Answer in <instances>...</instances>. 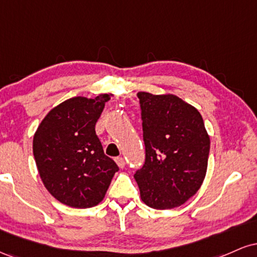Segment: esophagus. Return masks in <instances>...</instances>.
Returning <instances> with one entry per match:
<instances>
[{
	"instance_id": "1",
	"label": "esophagus",
	"mask_w": 257,
	"mask_h": 257,
	"mask_svg": "<svg viewBox=\"0 0 257 257\" xmlns=\"http://www.w3.org/2000/svg\"><path fill=\"white\" fill-rule=\"evenodd\" d=\"M114 161H116L117 166H118L119 168H124V166H125L124 158H123V157H116V158H114Z\"/></svg>"
}]
</instances>
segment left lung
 Listing matches in <instances>:
<instances>
[{"label":"left lung","mask_w":257,"mask_h":257,"mask_svg":"<svg viewBox=\"0 0 257 257\" xmlns=\"http://www.w3.org/2000/svg\"><path fill=\"white\" fill-rule=\"evenodd\" d=\"M145 163L134 174L150 208L180 206L197 193L208 168L210 138L202 116L173 94L139 91Z\"/></svg>","instance_id":"obj_1"}]
</instances>
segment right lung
Segmentation results:
<instances>
[{"instance_id":"right-lung-1","label":"right lung","mask_w":257,"mask_h":257,"mask_svg":"<svg viewBox=\"0 0 257 257\" xmlns=\"http://www.w3.org/2000/svg\"><path fill=\"white\" fill-rule=\"evenodd\" d=\"M108 100V94L65 100L48 112L35 133L32 150L41 180L65 205L79 209L98 205L118 172L95 133Z\"/></svg>"}]
</instances>
